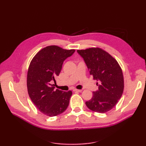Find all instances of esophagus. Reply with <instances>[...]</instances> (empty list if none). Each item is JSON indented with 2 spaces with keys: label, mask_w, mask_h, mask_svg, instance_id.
<instances>
[{
  "label": "esophagus",
  "mask_w": 146,
  "mask_h": 146,
  "mask_svg": "<svg viewBox=\"0 0 146 146\" xmlns=\"http://www.w3.org/2000/svg\"><path fill=\"white\" fill-rule=\"evenodd\" d=\"M73 91L74 92H82V90H78V89H73Z\"/></svg>",
  "instance_id": "esophagus-1"
}]
</instances>
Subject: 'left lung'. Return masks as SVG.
<instances>
[{
	"instance_id": "1",
	"label": "left lung",
	"mask_w": 146,
	"mask_h": 146,
	"mask_svg": "<svg viewBox=\"0 0 146 146\" xmlns=\"http://www.w3.org/2000/svg\"><path fill=\"white\" fill-rule=\"evenodd\" d=\"M83 58L90 74L97 80L98 89L93 97L85 102L91 110L106 113L115 106L124 88L122 70L117 60L100 48L77 50Z\"/></svg>"
}]
</instances>
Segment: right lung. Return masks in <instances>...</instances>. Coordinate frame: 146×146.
I'll return each mask as SVG.
<instances>
[{"label":"right lung","mask_w":146,"mask_h":146,"mask_svg":"<svg viewBox=\"0 0 146 146\" xmlns=\"http://www.w3.org/2000/svg\"><path fill=\"white\" fill-rule=\"evenodd\" d=\"M75 49H64L57 46L42 49L31 60L27 75V92L30 98L43 114L56 116L66 110L72 92L54 89L55 78L59 76L64 61Z\"/></svg>","instance_id":"1"}]
</instances>
